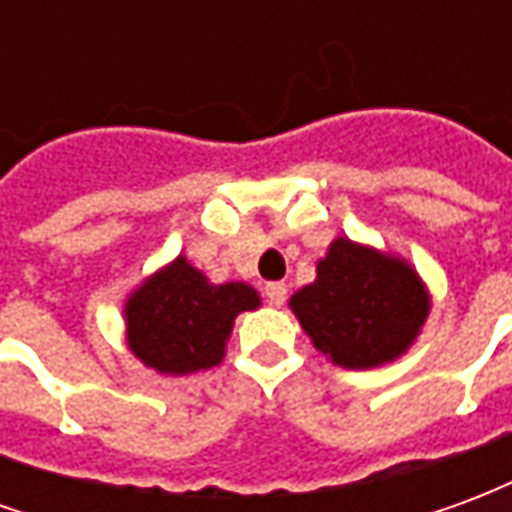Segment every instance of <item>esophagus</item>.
I'll use <instances>...</instances> for the list:
<instances>
[{"label":"esophagus","instance_id":"34e87169","mask_svg":"<svg viewBox=\"0 0 512 512\" xmlns=\"http://www.w3.org/2000/svg\"><path fill=\"white\" fill-rule=\"evenodd\" d=\"M266 299L271 301L274 307H282V304H285V299H288V285H285V282H268Z\"/></svg>","mask_w":512,"mask_h":512}]
</instances>
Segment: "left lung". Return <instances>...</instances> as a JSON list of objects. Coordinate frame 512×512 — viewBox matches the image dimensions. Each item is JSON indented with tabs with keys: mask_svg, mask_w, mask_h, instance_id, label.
<instances>
[{
	"mask_svg": "<svg viewBox=\"0 0 512 512\" xmlns=\"http://www.w3.org/2000/svg\"><path fill=\"white\" fill-rule=\"evenodd\" d=\"M290 307L318 351L351 370H367L406 351L428 315V293L403 260L337 238L318 263V279Z\"/></svg>",
	"mask_w": 512,
	"mask_h": 512,
	"instance_id": "8db88e82",
	"label": "left lung"
}]
</instances>
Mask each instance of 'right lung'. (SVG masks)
<instances>
[{"instance_id": "1", "label": "right lung", "mask_w": 512, "mask_h": 512, "mask_svg": "<svg viewBox=\"0 0 512 512\" xmlns=\"http://www.w3.org/2000/svg\"><path fill=\"white\" fill-rule=\"evenodd\" d=\"M257 304V293L244 282L211 285L178 257L128 299V345L158 373L205 370L222 362L235 315Z\"/></svg>"}]
</instances>
